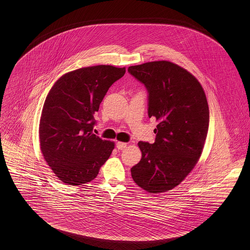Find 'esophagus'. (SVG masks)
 Segmentation results:
<instances>
[{
  "instance_id": "esophagus-1",
  "label": "esophagus",
  "mask_w": 250,
  "mask_h": 250,
  "mask_svg": "<svg viewBox=\"0 0 250 250\" xmlns=\"http://www.w3.org/2000/svg\"><path fill=\"white\" fill-rule=\"evenodd\" d=\"M126 146H127V143H121V142H118L116 143V148L118 150H123V149L126 148Z\"/></svg>"
}]
</instances>
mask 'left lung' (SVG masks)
Wrapping results in <instances>:
<instances>
[{"label": "left lung", "mask_w": 250, "mask_h": 250, "mask_svg": "<svg viewBox=\"0 0 250 250\" xmlns=\"http://www.w3.org/2000/svg\"><path fill=\"white\" fill-rule=\"evenodd\" d=\"M148 92V116L159 122L155 143L140 142L133 180L150 193L172 189L197 164L209 129L205 92L194 76L167 61L130 66Z\"/></svg>", "instance_id": "left-lung-1"}]
</instances>
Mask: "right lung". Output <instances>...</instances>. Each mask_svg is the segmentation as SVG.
<instances>
[{"mask_svg": "<svg viewBox=\"0 0 250 250\" xmlns=\"http://www.w3.org/2000/svg\"><path fill=\"white\" fill-rule=\"evenodd\" d=\"M125 67L96 65L61 77L46 97L40 122V150L57 177L79 186L96 178L114 143L93 134L98 111L110 85Z\"/></svg>", "mask_w": 250, "mask_h": 250, "instance_id": "obj_1", "label": "right lung"}]
</instances>
